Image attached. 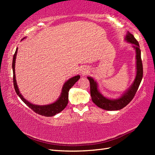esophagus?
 <instances>
[{"label": "esophagus", "instance_id": "1", "mask_svg": "<svg viewBox=\"0 0 155 155\" xmlns=\"http://www.w3.org/2000/svg\"><path fill=\"white\" fill-rule=\"evenodd\" d=\"M81 72L82 75L85 76V75H87L88 72H89V71H88V68L87 67H83L81 69Z\"/></svg>", "mask_w": 155, "mask_h": 155}]
</instances>
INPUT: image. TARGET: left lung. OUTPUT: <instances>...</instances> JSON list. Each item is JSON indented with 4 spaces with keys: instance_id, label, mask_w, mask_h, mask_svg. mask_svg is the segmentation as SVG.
<instances>
[{
    "instance_id": "left-lung-1",
    "label": "left lung",
    "mask_w": 155,
    "mask_h": 155,
    "mask_svg": "<svg viewBox=\"0 0 155 155\" xmlns=\"http://www.w3.org/2000/svg\"><path fill=\"white\" fill-rule=\"evenodd\" d=\"M124 41L133 44L132 47L136 52V76L130 87L117 98H109L104 96L98 90L97 82L91 77L87 78L90 81L91 95L93 103L101 108L107 110H118L126 107L133 100L139 88L143 75V63L139 44L134 36L127 31Z\"/></svg>"
}]
</instances>
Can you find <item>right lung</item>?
<instances>
[{"mask_svg": "<svg viewBox=\"0 0 155 155\" xmlns=\"http://www.w3.org/2000/svg\"><path fill=\"white\" fill-rule=\"evenodd\" d=\"M24 39V38H23ZM22 39V40H23ZM22 41V40H21ZM18 48H16V50L15 51V53L13 56V60H12V71H13V83H14V87L15 90L16 91V94L18 96L21 98V99L24 102V103L27 105V106L31 108V109L42 116L45 117H52L54 116L57 114L59 113L62 110L64 109L65 107H67L68 102V91L70 88L73 86L75 84L76 82H77L78 80L80 78V75H77L74 77L69 78L68 81H67L63 84L62 87V91L60 96L58 98V99L55 102L48 104L45 105H38V104H34L31 103L30 102L28 101L25 97H23L21 92L19 91V88L18 87L17 83H16V75H15V62H16V54H17Z\"/></svg>", "mask_w": 155, "mask_h": 155, "instance_id": "1", "label": "right lung"}]
</instances>
